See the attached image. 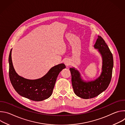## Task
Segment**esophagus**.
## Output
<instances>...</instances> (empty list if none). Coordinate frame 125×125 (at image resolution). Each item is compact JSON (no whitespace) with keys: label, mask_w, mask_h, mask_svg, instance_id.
Segmentation results:
<instances>
[{"label":"esophagus","mask_w":125,"mask_h":125,"mask_svg":"<svg viewBox=\"0 0 125 125\" xmlns=\"http://www.w3.org/2000/svg\"><path fill=\"white\" fill-rule=\"evenodd\" d=\"M64 64H65V65H66V66H69V65H70V61H69L68 59H66V60H65V61H64Z\"/></svg>","instance_id":"34e87169"}]
</instances>
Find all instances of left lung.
Wrapping results in <instances>:
<instances>
[{"label": "left lung", "mask_w": 125, "mask_h": 125, "mask_svg": "<svg viewBox=\"0 0 125 125\" xmlns=\"http://www.w3.org/2000/svg\"><path fill=\"white\" fill-rule=\"evenodd\" d=\"M94 47L98 49L102 58V72L97 79L93 81L85 82L82 79L77 70L73 67L70 68L74 93L78 96L83 99L95 97L105 91L112 78L113 58L108 45L103 38L98 35Z\"/></svg>", "instance_id": "1"}]
</instances>
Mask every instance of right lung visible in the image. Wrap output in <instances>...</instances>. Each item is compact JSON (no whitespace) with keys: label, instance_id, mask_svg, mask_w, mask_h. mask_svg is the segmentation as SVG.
Instances as JSON below:
<instances>
[{"label":"right lung","instance_id":"right-lung-1","mask_svg":"<svg viewBox=\"0 0 125 125\" xmlns=\"http://www.w3.org/2000/svg\"><path fill=\"white\" fill-rule=\"evenodd\" d=\"M11 50L9 56V75L10 82L15 90L20 95L30 100L42 101L52 94L57 77L66 66L61 63L51 68L42 78L37 80L25 79L18 75L13 67Z\"/></svg>","mask_w":125,"mask_h":125}]
</instances>
